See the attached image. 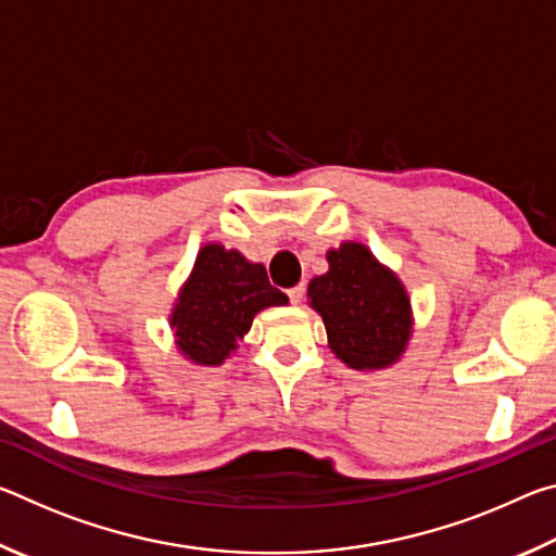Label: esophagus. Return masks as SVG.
<instances>
[{
    "instance_id": "1",
    "label": "esophagus",
    "mask_w": 556,
    "mask_h": 556,
    "mask_svg": "<svg viewBox=\"0 0 556 556\" xmlns=\"http://www.w3.org/2000/svg\"><path fill=\"white\" fill-rule=\"evenodd\" d=\"M304 291H306V287H304V285H296V287H291V289L287 291L291 304H301V299H304Z\"/></svg>"
}]
</instances>
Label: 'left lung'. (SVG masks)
Here are the masks:
<instances>
[{
	"label": "left lung",
	"mask_w": 556,
	"mask_h": 556,
	"mask_svg": "<svg viewBox=\"0 0 556 556\" xmlns=\"http://www.w3.org/2000/svg\"><path fill=\"white\" fill-rule=\"evenodd\" d=\"M326 260V275L308 281V306L324 318L328 348L353 370L390 368L414 333L412 301L402 279L355 240L331 248Z\"/></svg>",
	"instance_id": "1"
}]
</instances>
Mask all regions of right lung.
Segmentation results:
<instances>
[{"mask_svg":"<svg viewBox=\"0 0 556 556\" xmlns=\"http://www.w3.org/2000/svg\"><path fill=\"white\" fill-rule=\"evenodd\" d=\"M287 304V294L269 285L265 265L220 242H205L178 289L168 326L184 361L213 368L238 351L260 312Z\"/></svg>","mask_w":556,"mask_h":556,"instance_id":"1","label":"right lung"}]
</instances>
